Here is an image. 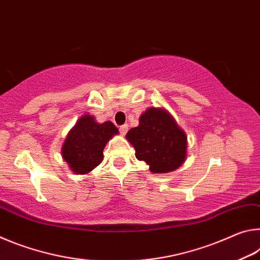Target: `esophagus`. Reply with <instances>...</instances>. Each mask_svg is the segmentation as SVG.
Here are the masks:
<instances>
[{
  "label": "esophagus",
  "instance_id": "esophagus-1",
  "mask_svg": "<svg viewBox=\"0 0 260 260\" xmlns=\"http://www.w3.org/2000/svg\"><path fill=\"white\" fill-rule=\"evenodd\" d=\"M127 131H128V125H122L119 127V132L121 135H125L127 133Z\"/></svg>",
  "mask_w": 260,
  "mask_h": 260
}]
</instances>
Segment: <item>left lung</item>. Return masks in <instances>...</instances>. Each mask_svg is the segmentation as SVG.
I'll use <instances>...</instances> for the list:
<instances>
[{
  "label": "left lung",
  "instance_id": "obj_1",
  "mask_svg": "<svg viewBox=\"0 0 260 260\" xmlns=\"http://www.w3.org/2000/svg\"><path fill=\"white\" fill-rule=\"evenodd\" d=\"M126 139L135 148L136 158L146 161L152 173L172 172L186 159V134L161 109H148Z\"/></svg>",
  "mask_w": 260,
  "mask_h": 260
}]
</instances>
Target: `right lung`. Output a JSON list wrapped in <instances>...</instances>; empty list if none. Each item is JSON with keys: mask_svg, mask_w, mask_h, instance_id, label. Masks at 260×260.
<instances>
[{"mask_svg": "<svg viewBox=\"0 0 260 260\" xmlns=\"http://www.w3.org/2000/svg\"><path fill=\"white\" fill-rule=\"evenodd\" d=\"M118 128L111 121L98 124L85 114L70 131L63 144V158L77 174H86L103 160V150Z\"/></svg>", "mask_w": 260, "mask_h": 260, "instance_id": "add662e5", "label": "right lung"}]
</instances>
